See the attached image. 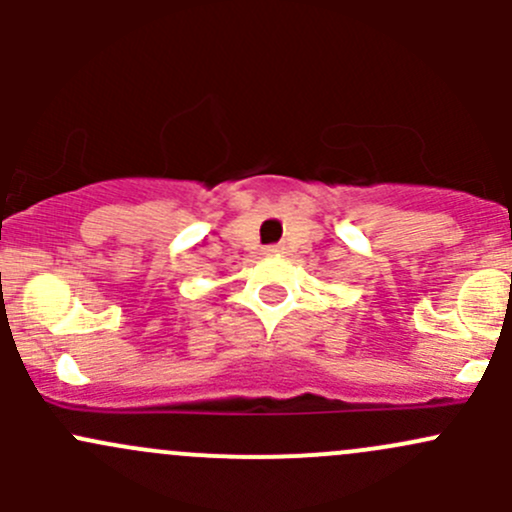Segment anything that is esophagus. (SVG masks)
<instances>
[{
    "label": "esophagus",
    "instance_id": "34e87169",
    "mask_svg": "<svg viewBox=\"0 0 512 512\" xmlns=\"http://www.w3.org/2000/svg\"><path fill=\"white\" fill-rule=\"evenodd\" d=\"M265 252H267V255H272V252H280V247L270 245V247H265Z\"/></svg>",
    "mask_w": 512,
    "mask_h": 512
}]
</instances>
